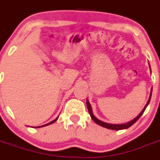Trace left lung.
<instances>
[{"mask_svg":"<svg viewBox=\"0 0 160 160\" xmlns=\"http://www.w3.org/2000/svg\"><path fill=\"white\" fill-rule=\"evenodd\" d=\"M151 97H152V93H151V95H150L149 99H148V102H147L146 106H145V107H144V108H143V110H142V111H141L140 114H138V115L136 117V118H134V119H133L132 121H131V122H127V123H124V124H110V123H107V122H102V121H100L99 119H98V118H96L95 116H94V114H93L92 109H91V106H90V102H89L88 99H87V109H88V111H89V114H90V117H91V118H92V119L94 120V121L96 122V123L98 124V125H100V126H102V127H103V128H107V129H111V130H122V129H127V128H130L131 126H132L133 124L135 123V122H136L137 120L138 119V118H139L141 116H142V114H143L144 111L146 110L147 107H148V104H149L150 100H151Z\"/></svg>","mask_w":160,"mask_h":160,"instance_id":"obj_1","label":"left lung"}]
</instances>
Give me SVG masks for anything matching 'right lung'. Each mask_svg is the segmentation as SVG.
Instances as JSON below:
<instances>
[{
	"mask_svg": "<svg viewBox=\"0 0 160 160\" xmlns=\"http://www.w3.org/2000/svg\"><path fill=\"white\" fill-rule=\"evenodd\" d=\"M58 118H56V119H54V120H53V121H52V122H49V123L46 124V125H44V126H42V127H45V126H47V125H49V124H51V123H53V122H56V121H57V119H58ZM37 128H41V127H37Z\"/></svg>",
	"mask_w": 160,
	"mask_h": 160,
	"instance_id": "right-lung-1",
	"label": "right lung"
}]
</instances>
